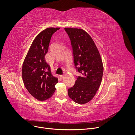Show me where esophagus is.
Masks as SVG:
<instances>
[{
    "instance_id": "34e87169",
    "label": "esophagus",
    "mask_w": 135,
    "mask_h": 135,
    "mask_svg": "<svg viewBox=\"0 0 135 135\" xmlns=\"http://www.w3.org/2000/svg\"><path fill=\"white\" fill-rule=\"evenodd\" d=\"M60 77L61 79H63L64 78V75H61L60 76Z\"/></svg>"
}]
</instances>
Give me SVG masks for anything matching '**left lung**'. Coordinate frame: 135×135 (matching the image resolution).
<instances>
[{
  "mask_svg": "<svg viewBox=\"0 0 135 135\" xmlns=\"http://www.w3.org/2000/svg\"><path fill=\"white\" fill-rule=\"evenodd\" d=\"M72 46L74 65L79 73L68 95L75 102L83 104L95 96L103 76V66L99 52L90 36L84 30L64 28Z\"/></svg>",
  "mask_w": 135,
  "mask_h": 135,
  "instance_id": "left-lung-1",
  "label": "left lung"
}]
</instances>
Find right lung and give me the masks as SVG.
<instances>
[{
	"instance_id": "1",
	"label": "right lung",
	"mask_w": 135,
	"mask_h": 135,
	"mask_svg": "<svg viewBox=\"0 0 135 135\" xmlns=\"http://www.w3.org/2000/svg\"><path fill=\"white\" fill-rule=\"evenodd\" d=\"M59 27H49L41 32L34 39L23 63L22 75L25 87L30 94L39 101L50 98L56 90L57 77L51 72L45 55L52 35Z\"/></svg>"
}]
</instances>
